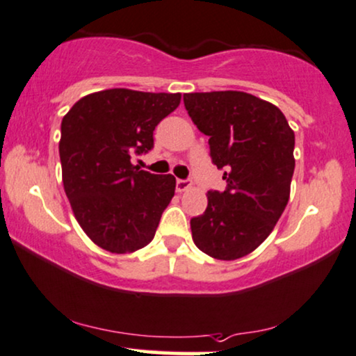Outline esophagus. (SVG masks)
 Wrapping results in <instances>:
<instances>
[{
	"mask_svg": "<svg viewBox=\"0 0 356 356\" xmlns=\"http://www.w3.org/2000/svg\"><path fill=\"white\" fill-rule=\"evenodd\" d=\"M192 187V182L191 181H184V179H177V182H175V191L179 192V194H182V192L189 191Z\"/></svg>",
	"mask_w": 356,
	"mask_h": 356,
	"instance_id": "obj_1",
	"label": "esophagus"
}]
</instances>
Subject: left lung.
<instances>
[{"label": "left lung", "mask_w": 356, "mask_h": 356, "mask_svg": "<svg viewBox=\"0 0 356 356\" xmlns=\"http://www.w3.org/2000/svg\"><path fill=\"white\" fill-rule=\"evenodd\" d=\"M197 129L209 136L212 162L227 189L207 194L191 220L192 241L217 260H237L270 235L290 197L295 134L284 113L242 91L184 94Z\"/></svg>", "instance_id": "left-lung-1"}]
</instances>
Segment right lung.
<instances>
[{"label":"right lung","instance_id":"1","mask_svg":"<svg viewBox=\"0 0 356 356\" xmlns=\"http://www.w3.org/2000/svg\"><path fill=\"white\" fill-rule=\"evenodd\" d=\"M179 102L181 92L115 88L81 97L63 118L64 192L81 229L104 250L131 254L156 235L175 177L139 170L131 159L151 151L154 129Z\"/></svg>","mask_w":356,"mask_h":356}]
</instances>
